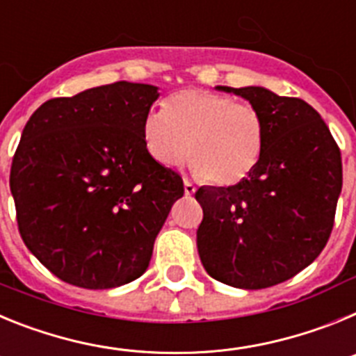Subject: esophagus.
<instances>
[{"instance_id":"34e87169","label":"esophagus","mask_w":356,"mask_h":356,"mask_svg":"<svg viewBox=\"0 0 356 356\" xmlns=\"http://www.w3.org/2000/svg\"><path fill=\"white\" fill-rule=\"evenodd\" d=\"M184 191H185V196H193V194L196 193V187H194L193 181L185 180L184 181Z\"/></svg>"}]
</instances>
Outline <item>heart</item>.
Here are the masks:
<instances>
[{
	"mask_svg": "<svg viewBox=\"0 0 356 356\" xmlns=\"http://www.w3.org/2000/svg\"><path fill=\"white\" fill-rule=\"evenodd\" d=\"M143 143L163 168L193 159L196 175L216 185H235L254 171L264 143L266 119L257 106L203 89L172 94L162 110L143 121Z\"/></svg>",
	"mask_w": 356,
	"mask_h": 356,
	"instance_id": "1",
	"label": "heart"
}]
</instances>
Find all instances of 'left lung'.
Masks as SVG:
<instances>
[{"label":"left lung","mask_w":356,"mask_h":356,"mask_svg":"<svg viewBox=\"0 0 356 356\" xmlns=\"http://www.w3.org/2000/svg\"><path fill=\"white\" fill-rule=\"evenodd\" d=\"M244 97L266 119L262 156L246 180L200 187L197 253L205 271L237 289L292 278L328 242L342 188L341 149L317 110L264 87H216Z\"/></svg>","instance_id":"left-lung-1"}]
</instances>
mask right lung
I'll list each match as a JSON object with an SVG mask.
<instances>
[{
  "instance_id": "1",
  "label": "right lung",
  "mask_w": 356,
  "mask_h": 356,
  "mask_svg": "<svg viewBox=\"0 0 356 356\" xmlns=\"http://www.w3.org/2000/svg\"><path fill=\"white\" fill-rule=\"evenodd\" d=\"M159 96L155 85L115 81L53 97L24 127L10 169L19 234L67 284L114 289L143 276L184 196L181 176L143 143Z\"/></svg>"
}]
</instances>
